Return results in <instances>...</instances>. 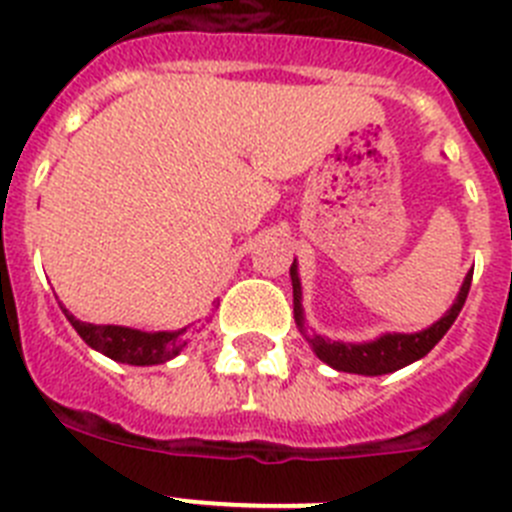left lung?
<instances>
[{"instance_id": "1", "label": "left lung", "mask_w": 512, "mask_h": 512, "mask_svg": "<svg viewBox=\"0 0 512 512\" xmlns=\"http://www.w3.org/2000/svg\"><path fill=\"white\" fill-rule=\"evenodd\" d=\"M292 274V289H295V320L302 336L310 341L312 351L318 354L320 361L338 369V372L348 374H364V377H379V374H390L402 369V366L413 364V361L423 359L443 336L446 330L454 325L456 315L461 312L464 302H467L469 287H472V274H467L464 284L459 289V297L451 305V310L443 315L441 320L431 325V328L420 330V333H384L377 341L369 343H343V341H328L323 336H307L305 333V315H302V287L300 277H297V264L289 266Z\"/></svg>"}]
</instances>
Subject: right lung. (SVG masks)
<instances>
[{"label": "right lung", "instance_id": "1", "mask_svg": "<svg viewBox=\"0 0 512 512\" xmlns=\"http://www.w3.org/2000/svg\"><path fill=\"white\" fill-rule=\"evenodd\" d=\"M63 310V307H61ZM66 318L74 325L76 333L84 338V343L97 348L99 354L110 356V359L120 361V364H133V366H151V364H164V361L179 356L187 341H184L182 330H158V333H146V330L135 328H122V325H94V323H81L71 315L69 310Z\"/></svg>", "mask_w": 512, "mask_h": 512}]
</instances>
